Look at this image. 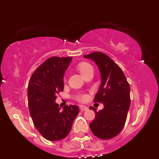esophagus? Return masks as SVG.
Returning a JSON list of instances; mask_svg holds the SVG:
<instances>
[{"instance_id":"1","label":"esophagus","mask_w":159,"mask_h":159,"mask_svg":"<svg viewBox=\"0 0 159 159\" xmlns=\"http://www.w3.org/2000/svg\"><path fill=\"white\" fill-rule=\"evenodd\" d=\"M79 107H80V110H81V111H87V110H88V107L84 106V105H80Z\"/></svg>"}]
</instances>
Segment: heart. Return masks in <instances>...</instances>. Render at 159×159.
<instances>
[{"label": "heart", "instance_id": "heart-1", "mask_svg": "<svg viewBox=\"0 0 159 159\" xmlns=\"http://www.w3.org/2000/svg\"><path fill=\"white\" fill-rule=\"evenodd\" d=\"M77 69L80 72V73L84 76L87 72H89L91 69H93V66L90 63H87V62H81V63H80L77 66ZM78 99L81 100V101H84L86 99V96H84V95L79 96H78Z\"/></svg>", "mask_w": 159, "mask_h": 159}]
</instances>
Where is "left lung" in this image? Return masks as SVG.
Returning <instances> with one entry per match:
<instances>
[{"mask_svg":"<svg viewBox=\"0 0 159 159\" xmlns=\"http://www.w3.org/2000/svg\"><path fill=\"white\" fill-rule=\"evenodd\" d=\"M84 57L96 63L102 79L93 102L103 103L104 108L97 112L90 107L96 114L90 129L100 139H111L121 132L126 121L131 101L129 84L119 66L104 53L96 52Z\"/></svg>","mask_w":159,"mask_h":159,"instance_id":"left-lung-1","label":"left lung"}]
</instances>
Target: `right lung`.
Segmentation results:
<instances>
[{"mask_svg": "<svg viewBox=\"0 0 159 159\" xmlns=\"http://www.w3.org/2000/svg\"><path fill=\"white\" fill-rule=\"evenodd\" d=\"M72 57H51L34 71L28 83V107L33 123L46 140L56 141L70 132L78 114L77 105H66L61 110L55 102L57 95L63 92V75Z\"/></svg>", "mask_w": 159, "mask_h": 159, "instance_id": "right-lung-1", "label": "right lung"}]
</instances>
